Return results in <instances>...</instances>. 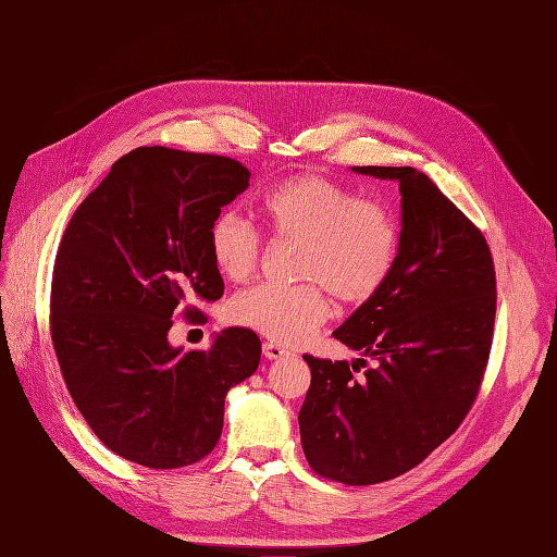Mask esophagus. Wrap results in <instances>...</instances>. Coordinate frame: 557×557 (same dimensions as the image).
<instances>
[{"instance_id": "esophagus-1", "label": "esophagus", "mask_w": 557, "mask_h": 557, "mask_svg": "<svg viewBox=\"0 0 557 557\" xmlns=\"http://www.w3.org/2000/svg\"><path fill=\"white\" fill-rule=\"evenodd\" d=\"M262 352H264L267 360H281L283 356H288V350H285L281 344H274V342H264Z\"/></svg>"}]
</instances>
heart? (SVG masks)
I'll return each instance as SVG.
<instances>
[{
	"instance_id": "heart-1",
	"label": "heart",
	"mask_w": 557,
	"mask_h": 557,
	"mask_svg": "<svg viewBox=\"0 0 557 557\" xmlns=\"http://www.w3.org/2000/svg\"><path fill=\"white\" fill-rule=\"evenodd\" d=\"M260 213L276 239L299 242L297 276L309 283L256 285L232 299L234 323L278 344H299L325 323L330 293L346 305L372 299L391 276L399 227L374 199L318 174L283 181L260 199ZM209 252L227 281H246L260 262L262 234L237 211H221L209 225Z\"/></svg>"
}]
</instances>
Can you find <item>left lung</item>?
<instances>
[{
    "mask_svg": "<svg viewBox=\"0 0 557 557\" xmlns=\"http://www.w3.org/2000/svg\"><path fill=\"white\" fill-rule=\"evenodd\" d=\"M399 183V250L383 288L332 332L358 360L305 356L299 409L315 474L346 485L391 481L458 430L476 399L493 344L495 267L474 223L413 166H352ZM375 360L362 380L349 372Z\"/></svg>",
    "mask_w": 557,
    "mask_h": 557,
    "instance_id": "1",
    "label": "left lung"
}]
</instances>
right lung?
I'll return each instance as SVG.
<instances>
[{
  "label": "right lung",
  "instance_id": "obj_1",
  "mask_svg": "<svg viewBox=\"0 0 557 557\" xmlns=\"http://www.w3.org/2000/svg\"><path fill=\"white\" fill-rule=\"evenodd\" d=\"M232 158L141 146L83 199L58 248L50 336L92 432L150 469L193 465L223 432L225 397L260 364V336L227 327L209 350L172 346V315L223 297L209 225L248 188Z\"/></svg>",
  "mask_w": 557,
  "mask_h": 557
}]
</instances>
